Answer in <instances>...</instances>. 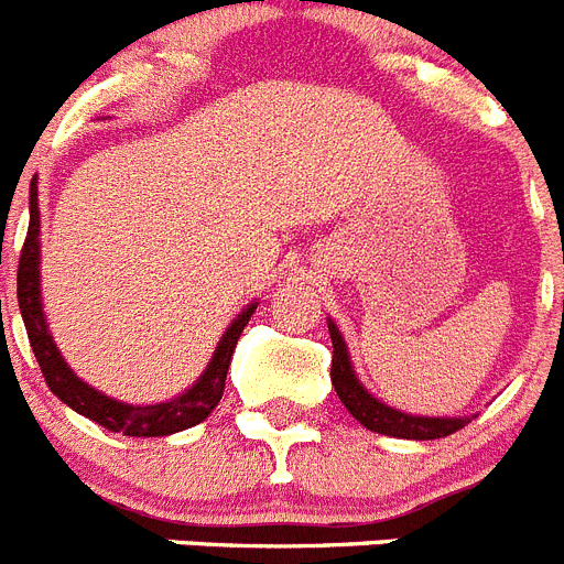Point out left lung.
Here are the masks:
<instances>
[{
	"label": "left lung",
	"instance_id": "1",
	"mask_svg": "<svg viewBox=\"0 0 564 564\" xmlns=\"http://www.w3.org/2000/svg\"><path fill=\"white\" fill-rule=\"evenodd\" d=\"M327 330H330L333 341V367H330V381L336 387L338 398L347 406L352 417L370 432L390 437H403V441H435V437H446L452 432L463 430L471 417H430V415H410L401 412L390 403H383L381 398L372 395L361 381H358L356 370H352L350 350L347 341L338 333L336 322L327 318Z\"/></svg>",
	"mask_w": 564,
	"mask_h": 564
}]
</instances>
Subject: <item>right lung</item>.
<instances>
[{
  "mask_svg": "<svg viewBox=\"0 0 564 564\" xmlns=\"http://www.w3.org/2000/svg\"><path fill=\"white\" fill-rule=\"evenodd\" d=\"M39 234H42V217H39V186L33 181L30 183V226L28 237H24L22 257H19L17 296L22 322L28 327L30 347L36 352V361L42 367L50 392L62 403H67L69 410H76L78 415L96 421L104 430L121 432V435L129 437L174 435V432H183L206 421L214 406L220 403L234 347H237L239 336L246 330L248 318L253 316L259 302L242 307V313L226 327L212 361L206 364V370L200 372V378L186 392L161 403H123L118 398L98 392L96 387H89L84 378L69 370V364L64 361L56 341L50 336L42 305V271H39V265H42V242H39Z\"/></svg>",
  "mask_w": 564,
  "mask_h": 564,
  "instance_id": "obj_1",
  "label": "right lung"
}]
</instances>
